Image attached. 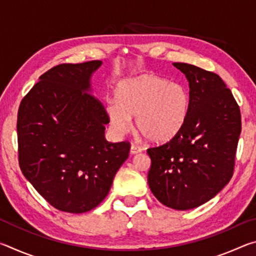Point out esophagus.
<instances>
[{
    "label": "esophagus",
    "mask_w": 256,
    "mask_h": 256,
    "mask_svg": "<svg viewBox=\"0 0 256 256\" xmlns=\"http://www.w3.org/2000/svg\"><path fill=\"white\" fill-rule=\"evenodd\" d=\"M141 151H142V148H141V146H136V144H132V146H131V149H130V152H131L132 154H138V152H141Z\"/></svg>",
    "instance_id": "esophagus-1"
}]
</instances>
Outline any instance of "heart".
Instances as JSON below:
<instances>
[{"label": "heart", "instance_id": "obj_1", "mask_svg": "<svg viewBox=\"0 0 256 256\" xmlns=\"http://www.w3.org/2000/svg\"><path fill=\"white\" fill-rule=\"evenodd\" d=\"M116 102L106 106L108 122L116 134L136 128L152 144H164L180 132L188 112V94L178 82L154 74L138 76L118 86Z\"/></svg>", "mask_w": 256, "mask_h": 256}]
</instances>
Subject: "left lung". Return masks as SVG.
<instances>
[{
	"instance_id": "obj_1",
	"label": "left lung",
	"mask_w": 256,
	"mask_h": 256,
	"mask_svg": "<svg viewBox=\"0 0 256 256\" xmlns=\"http://www.w3.org/2000/svg\"><path fill=\"white\" fill-rule=\"evenodd\" d=\"M190 86L186 122L166 144L146 150L148 184L164 206L188 210L211 200L230 180L242 131L240 106L214 72L172 63Z\"/></svg>"
}]
</instances>
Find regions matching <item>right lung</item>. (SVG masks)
<instances>
[{"label":"right lung","instance_id":"obj_1","mask_svg":"<svg viewBox=\"0 0 256 256\" xmlns=\"http://www.w3.org/2000/svg\"><path fill=\"white\" fill-rule=\"evenodd\" d=\"M102 63L52 68L18 110L21 172L50 206L70 214L90 211L107 196L131 146L105 138L107 112L90 94V78Z\"/></svg>","mask_w":256,"mask_h":256}]
</instances>
